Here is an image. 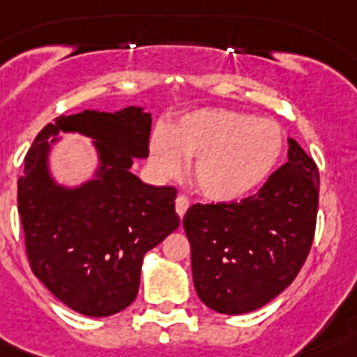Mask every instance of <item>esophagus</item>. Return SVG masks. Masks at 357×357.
I'll list each match as a JSON object with an SVG mask.
<instances>
[{
  "label": "esophagus",
  "mask_w": 357,
  "mask_h": 357,
  "mask_svg": "<svg viewBox=\"0 0 357 357\" xmlns=\"http://www.w3.org/2000/svg\"><path fill=\"white\" fill-rule=\"evenodd\" d=\"M188 206H190V201H188V197H184V195H178V197H176V201H175L176 214H178L181 218H184Z\"/></svg>",
  "instance_id": "1"
}]
</instances>
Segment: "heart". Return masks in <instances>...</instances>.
Returning <instances> with one entry per match:
<instances>
[{"label":"heart","mask_w":357,"mask_h":357,"mask_svg":"<svg viewBox=\"0 0 357 357\" xmlns=\"http://www.w3.org/2000/svg\"><path fill=\"white\" fill-rule=\"evenodd\" d=\"M284 149L283 130L272 119L225 107H203L175 119L149 139V162L164 178L192 162V182L214 203L245 199L268 181Z\"/></svg>","instance_id":"obj_1"}]
</instances>
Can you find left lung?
Wrapping results in <instances>:
<instances>
[{
  "label": "left lung",
  "mask_w": 357,
  "mask_h": 357,
  "mask_svg": "<svg viewBox=\"0 0 357 357\" xmlns=\"http://www.w3.org/2000/svg\"><path fill=\"white\" fill-rule=\"evenodd\" d=\"M287 158L257 195L240 203H197L182 220L195 292L216 313L244 314L266 305L307 259L319 210V169L292 137Z\"/></svg>",
  "instance_id": "1"
}]
</instances>
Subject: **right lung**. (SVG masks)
<instances>
[{
  "mask_svg": "<svg viewBox=\"0 0 357 357\" xmlns=\"http://www.w3.org/2000/svg\"><path fill=\"white\" fill-rule=\"evenodd\" d=\"M151 113L84 109L46 124L18 178V214L38 281L76 313L109 317L134 302L143 257L178 227L176 190L132 173L149 156ZM59 133L89 137L97 165L87 181L63 185L51 171Z\"/></svg>",
  "mask_w": 357,
  "mask_h": 357,
  "instance_id": "1",
  "label": "right lung"
}]
</instances>
